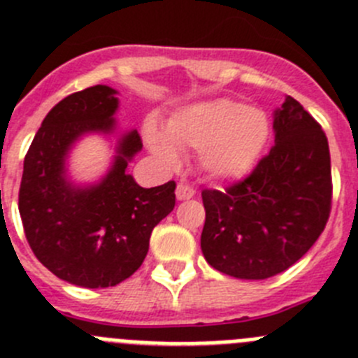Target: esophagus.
Listing matches in <instances>:
<instances>
[{
	"instance_id": "obj_1",
	"label": "esophagus",
	"mask_w": 358,
	"mask_h": 358,
	"mask_svg": "<svg viewBox=\"0 0 358 358\" xmlns=\"http://www.w3.org/2000/svg\"><path fill=\"white\" fill-rule=\"evenodd\" d=\"M193 195H195V189H193L192 186L182 185V182H179V185H177V188H176L177 201H189Z\"/></svg>"
}]
</instances>
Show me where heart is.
I'll return each instance as SVG.
<instances>
[{"label": "heart", "instance_id": "b5f03b06", "mask_svg": "<svg viewBox=\"0 0 358 358\" xmlns=\"http://www.w3.org/2000/svg\"><path fill=\"white\" fill-rule=\"evenodd\" d=\"M271 136L268 115L238 101H201L177 110L165 122V131L147 122L143 140L150 152L169 169L182 159L181 149H196L202 172L218 181L247 176Z\"/></svg>", "mask_w": 358, "mask_h": 358}]
</instances>
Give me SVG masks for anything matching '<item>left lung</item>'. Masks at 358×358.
<instances>
[{
    "instance_id": "obj_1",
    "label": "left lung",
    "mask_w": 358,
    "mask_h": 358,
    "mask_svg": "<svg viewBox=\"0 0 358 358\" xmlns=\"http://www.w3.org/2000/svg\"><path fill=\"white\" fill-rule=\"evenodd\" d=\"M273 131L275 145L245 181L202 192V254L215 270L245 280L293 266L330 215V150L320 124L287 96L273 111Z\"/></svg>"
}]
</instances>
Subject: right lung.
Here are the masks:
<instances>
[{"label": "right lung", "instance_id": "1", "mask_svg": "<svg viewBox=\"0 0 358 358\" xmlns=\"http://www.w3.org/2000/svg\"><path fill=\"white\" fill-rule=\"evenodd\" d=\"M119 92L96 85L51 108L24 157L19 213L29 247L62 280L88 289L117 286L142 266L150 232L176 206V182L142 188L127 165L142 150L136 129L119 133ZM115 136L97 182L78 183L68 156L85 136Z\"/></svg>", "mask_w": 358, "mask_h": 358}]
</instances>
